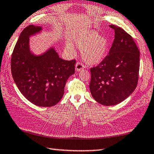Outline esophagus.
Masks as SVG:
<instances>
[{
  "mask_svg": "<svg viewBox=\"0 0 154 154\" xmlns=\"http://www.w3.org/2000/svg\"><path fill=\"white\" fill-rule=\"evenodd\" d=\"M83 68H84V65H83L82 63L77 62L76 63V65H75V69H76L77 71H80L81 70H82Z\"/></svg>",
  "mask_w": 154,
  "mask_h": 154,
  "instance_id": "1",
  "label": "esophagus"
}]
</instances>
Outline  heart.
I'll list each match as a JSON object with an SVG mask.
<instances>
[{
  "label": "heart",
  "mask_w": 154,
  "mask_h": 154,
  "mask_svg": "<svg viewBox=\"0 0 154 154\" xmlns=\"http://www.w3.org/2000/svg\"><path fill=\"white\" fill-rule=\"evenodd\" d=\"M77 48L82 51V58L88 65H97L104 59L109 48V42L104 36H100L94 30H85L75 39ZM67 48L73 51L71 44Z\"/></svg>",
  "instance_id": "heart-1"
}]
</instances>
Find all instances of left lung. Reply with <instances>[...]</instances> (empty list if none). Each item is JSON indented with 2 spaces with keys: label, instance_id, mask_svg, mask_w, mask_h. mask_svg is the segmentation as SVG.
Masks as SVG:
<instances>
[{
  "label": "left lung",
  "instance_id": "1",
  "mask_svg": "<svg viewBox=\"0 0 154 154\" xmlns=\"http://www.w3.org/2000/svg\"><path fill=\"white\" fill-rule=\"evenodd\" d=\"M110 27L115 35L108 54L90 69L91 94L104 106L118 104L133 93L138 83L140 65V52L133 38L119 26Z\"/></svg>",
  "mask_w": 154,
  "mask_h": 154
}]
</instances>
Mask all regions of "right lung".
I'll use <instances>...</instances> for the list:
<instances>
[{"label":"right lung","mask_w":154,"mask_h":154,"mask_svg":"<svg viewBox=\"0 0 154 154\" xmlns=\"http://www.w3.org/2000/svg\"><path fill=\"white\" fill-rule=\"evenodd\" d=\"M42 29L31 25L21 33L11 56V72L27 100L40 107H50L62 99L66 81L75 72L76 60L59 58L53 47L41 55L33 54L29 37Z\"/></svg>","instance_id":"1"}]
</instances>
